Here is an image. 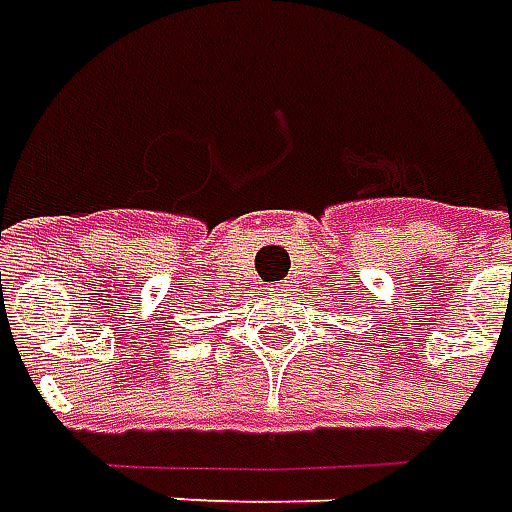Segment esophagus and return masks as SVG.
I'll return each instance as SVG.
<instances>
[{
	"instance_id": "esophagus-1",
	"label": "esophagus",
	"mask_w": 512,
	"mask_h": 512,
	"mask_svg": "<svg viewBox=\"0 0 512 512\" xmlns=\"http://www.w3.org/2000/svg\"><path fill=\"white\" fill-rule=\"evenodd\" d=\"M273 287H276V290H273V293H276V296H281V293H287V290H284V287H281V284H273Z\"/></svg>"
}]
</instances>
